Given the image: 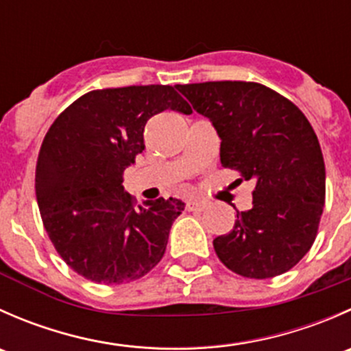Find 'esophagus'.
<instances>
[{
    "label": "esophagus",
    "instance_id": "obj_1",
    "mask_svg": "<svg viewBox=\"0 0 351 351\" xmlns=\"http://www.w3.org/2000/svg\"><path fill=\"white\" fill-rule=\"evenodd\" d=\"M205 207H207L205 202H197V200L186 202V210H204Z\"/></svg>",
    "mask_w": 351,
    "mask_h": 351
}]
</instances>
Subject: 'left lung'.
<instances>
[{"instance_id":"left-lung-1","label":"left lung","mask_w":351,"mask_h":351,"mask_svg":"<svg viewBox=\"0 0 351 351\" xmlns=\"http://www.w3.org/2000/svg\"><path fill=\"white\" fill-rule=\"evenodd\" d=\"M221 137V165L253 183V207L214 239L219 260L246 278L277 277L311 250L326 198V171L309 120L253 81L176 84Z\"/></svg>"}]
</instances>
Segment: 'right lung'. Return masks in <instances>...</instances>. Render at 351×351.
<instances>
[{
  "label": "right lung",
  "instance_id": "add662e5",
  "mask_svg": "<svg viewBox=\"0 0 351 351\" xmlns=\"http://www.w3.org/2000/svg\"><path fill=\"white\" fill-rule=\"evenodd\" d=\"M192 113L168 84L84 93L47 130L35 168V193L49 239L71 270L113 285L149 274L165 254L178 198L136 207L123 171L144 149V127L165 110Z\"/></svg>",
  "mask_w": 351,
  "mask_h": 351
}]
</instances>
